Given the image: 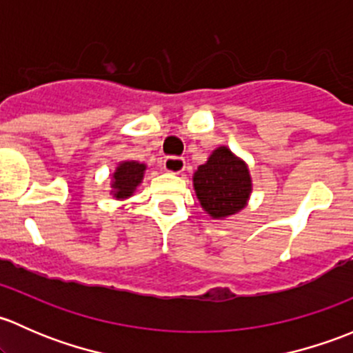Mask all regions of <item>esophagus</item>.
Returning a JSON list of instances; mask_svg holds the SVG:
<instances>
[{
  "label": "esophagus",
  "mask_w": 353,
  "mask_h": 353,
  "mask_svg": "<svg viewBox=\"0 0 353 353\" xmlns=\"http://www.w3.org/2000/svg\"><path fill=\"white\" fill-rule=\"evenodd\" d=\"M186 167V160L183 157H165L163 159V170L170 174H181Z\"/></svg>",
  "instance_id": "esophagus-1"
}]
</instances>
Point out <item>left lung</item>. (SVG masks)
<instances>
[{
    "mask_svg": "<svg viewBox=\"0 0 353 353\" xmlns=\"http://www.w3.org/2000/svg\"><path fill=\"white\" fill-rule=\"evenodd\" d=\"M193 186L203 210L212 219H225L248 205L252 183L244 160L227 147H219L198 167Z\"/></svg>",
    "mask_w": 353,
    "mask_h": 353,
    "instance_id": "left-lung-1",
    "label": "left lung"
}]
</instances>
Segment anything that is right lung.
Masks as SVG:
<instances>
[{
	"label": "right lung",
	"instance_id": "obj_1",
	"mask_svg": "<svg viewBox=\"0 0 353 353\" xmlns=\"http://www.w3.org/2000/svg\"><path fill=\"white\" fill-rule=\"evenodd\" d=\"M147 170V165L140 162H134V160H126V162H121L116 167L112 174V191L116 199H126L134 193L140 183L143 181V174Z\"/></svg>",
	"mask_w": 353,
	"mask_h": 353
}]
</instances>
